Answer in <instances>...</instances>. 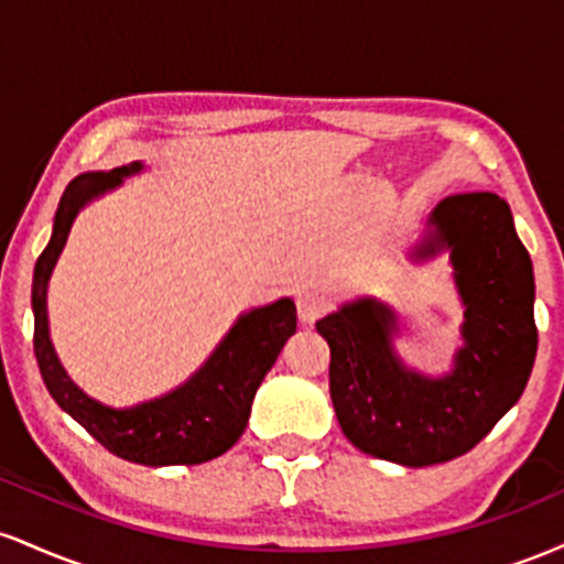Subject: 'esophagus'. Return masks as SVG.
<instances>
[{
    "label": "esophagus",
    "mask_w": 564,
    "mask_h": 564,
    "mask_svg": "<svg viewBox=\"0 0 564 564\" xmlns=\"http://www.w3.org/2000/svg\"><path fill=\"white\" fill-rule=\"evenodd\" d=\"M323 310H326V296L321 291L304 289L296 294V313H300V321L304 326H313L323 315Z\"/></svg>",
    "instance_id": "34e87169"
}]
</instances>
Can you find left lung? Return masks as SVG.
Returning <instances> with one entry per match:
<instances>
[{"label":"left lung","mask_w":564,"mask_h":564,"mask_svg":"<svg viewBox=\"0 0 564 564\" xmlns=\"http://www.w3.org/2000/svg\"><path fill=\"white\" fill-rule=\"evenodd\" d=\"M448 254L464 307L451 371L405 366L400 321L377 296L339 304L315 323L332 347L328 384L341 432L368 456L432 467L475 448L520 400L539 349L535 281L511 209L496 193L443 198L408 260Z\"/></svg>","instance_id":"left-lung-1"}]
</instances>
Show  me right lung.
Here are the masks:
<instances>
[{"label":"right lung","mask_w":564,"mask_h":564,"mask_svg":"<svg viewBox=\"0 0 564 564\" xmlns=\"http://www.w3.org/2000/svg\"><path fill=\"white\" fill-rule=\"evenodd\" d=\"M145 172L142 161L116 166L111 172H84L61 196L53 236L39 254L31 283L34 310V352L39 371L55 403L97 443L119 458L142 467L204 464L223 456L238 443L249 422L251 403L264 373L273 368L289 336L296 332V307L289 296L246 310L212 349L209 358L183 384L142 403L113 408L89 398L68 377L50 339L47 289L76 217L95 198L106 196L127 177Z\"/></svg>","instance_id":"right-lung-1"}]
</instances>
